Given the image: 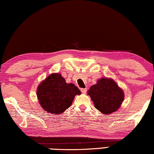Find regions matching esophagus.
I'll use <instances>...</instances> for the list:
<instances>
[{
  "label": "esophagus",
  "instance_id": "esophagus-1",
  "mask_svg": "<svg viewBox=\"0 0 154 154\" xmlns=\"http://www.w3.org/2000/svg\"><path fill=\"white\" fill-rule=\"evenodd\" d=\"M80 90H81V92L83 94H85L87 92V88H81Z\"/></svg>",
  "mask_w": 154,
  "mask_h": 154
}]
</instances>
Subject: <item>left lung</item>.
<instances>
[{"mask_svg":"<svg viewBox=\"0 0 154 154\" xmlns=\"http://www.w3.org/2000/svg\"><path fill=\"white\" fill-rule=\"evenodd\" d=\"M98 111L110 114L118 110L124 100V92L113 80L106 78L99 79L90 87L88 94Z\"/></svg>","mask_w":154,"mask_h":154,"instance_id":"8db88e82","label":"left lung"}]
</instances>
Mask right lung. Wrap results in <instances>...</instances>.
<instances>
[{
    "instance_id": "obj_1",
    "label": "right lung",
    "mask_w": 154,
    "mask_h": 154,
    "mask_svg": "<svg viewBox=\"0 0 154 154\" xmlns=\"http://www.w3.org/2000/svg\"><path fill=\"white\" fill-rule=\"evenodd\" d=\"M36 94L46 111L60 114L71 105L75 96L81 94V92L72 83H66L60 74L54 73L38 85Z\"/></svg>"
}]
</instances>
